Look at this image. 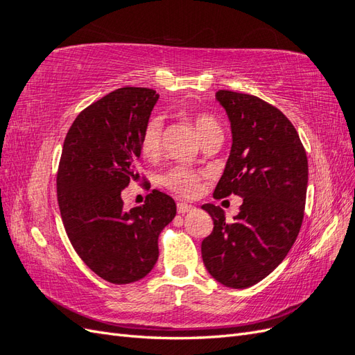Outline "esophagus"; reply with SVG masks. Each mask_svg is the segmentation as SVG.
Masks as SVG:
<instances>
[{"mask_svg":"<svg viewBox=\"0 0 355 355\" xmlns=\"http://www.w3.org/2000/svg\"><path fill=\"white\" fill-rule=\"evenodd\" d=\"M191 210H194V206H191V204H188V202H178V213L184 214Z\"/></svg>","mask_w":355,"mask_h":355,"instance_id":"34e87169","label":"esophagus"}]
</instances>
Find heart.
Instances as JSON below:
<instances>
[{"label": "heart", "instance_id": "b5f03b06", "mask_svg": "<svg viewBox=\"0 0 355 355\" xmlns=\"http://www.w3.org/2000/svg\"><path fill=\"white\" fill-rule=\"evenodd\" d=\"M196 132L201 142L214 135H222L220 125L214 116L209 114H196L192 116ZM161 135H163V120L159 116H153L145 125L141 141V149L145 158H157L161 151ZM201 175L188 167H175L164 175L163 182L167 188L182 196H194L198 191Z\"/></svg>", "mask_w": 355, "mask_h": 355}]
</instances>
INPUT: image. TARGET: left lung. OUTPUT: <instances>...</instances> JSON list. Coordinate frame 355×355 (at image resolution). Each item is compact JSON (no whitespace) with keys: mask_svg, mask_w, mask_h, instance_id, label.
Wrapping results in <instances>:
<instances>
[{"mask_svg":"<svg viewBox=\"0 0 355 355\" xmlns=\"http://www.w3.org/2000/svg\"><path fill=\"white\" fill-rule=\"evenodd\" d=\"M231 123L232 146L214 198H243L232 222L219 206L204 204L213 232L201 243L204 266L232 288L259 283L283 262L304 219L308 159L293 124L252 94L219 90Z\"/></svg>","mask_w":355,"mask_h":355,"instance_id":"left-lung-1","label":"left lung"}]
</instances>
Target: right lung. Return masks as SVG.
<instances>
[{"instance_id": "1", "label": "right lung", "mask_w": 355, "mask_h": 355, "mask_svg": "<svg viewBox=\"0 0 355 355\" xmlns=\"http://www.w3.org/2000/svg\"><path fill=\"white\" fill-rule=\"evenodd\" d=\"M155 90L124 87L75 118L58 171V201L68 239L90 270L112 284L141 280L158 259V237L176 202L154 189L142 206L124 209L121 191L137 179L145 125Z\"/></svg>"}]
</instances>
